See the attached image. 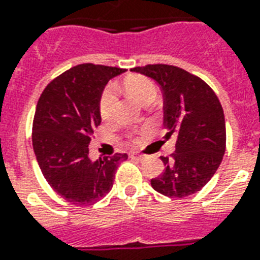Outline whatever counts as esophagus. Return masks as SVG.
Segmentation results:
<instances>
[{
	"mask_svg": "<svg viewBox=\"0 0 260 260\" xmlns=\"http://www.w3.org/2000/svg\"><path fill=\"white\" fill-rule=\"evenodd\" d=\"M130 157H133V159H137V160H144V156L137 155V153H132V155H130Z\"/></svg>",
	"mask_w": 260,
	"mask_h": 260,
	"instance_id": "1",
	"label": "esophagus"
}]
</instances>
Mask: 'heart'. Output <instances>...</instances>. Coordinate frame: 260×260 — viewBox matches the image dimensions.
<instances>
[{"mask_svg": "<svg viewBox=\"0 0 260 260\" xmlns=\"http://www.w3.org/2000/svg\"><path fill=\"white\" fill-rule=\"evenodd\" d=\"M123 87L128 94L133 95L136 100L142 104L151 103L156 97L157 89L155 83L149 78L142 77V75H132L123 81ZM116 104H118V90L115 85H107L100 95L99 101V112L103 120L109 122L115 118L116 112ZM132 141H136V138L130 136Z\"/></svg>", "mask_w": 260, "mask_h": 260, "instance_id": "heart-1", "label": "heart"}]
</instances>
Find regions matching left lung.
Segmentation results:
<instances>
[{
    "instance_id": "obj_1",
    "label": "left lung",
    "mask_w": 260,
    "mask_h": 260,
    "mask_svg": "<svg viewBox=\"0 0 260 260\" xmlns=\"http://www.w3.org/2000/svg\"><path fill=\"white\" fill-rule=\"evenodd\" d=\"M159 83L165 97V126L177 136L175 152L160 156L165 171L151 179L156 192L169 197H186L199 192L219 167L226 149L223 109L202 78L170 64L134 67Z\"/></svg>"
}]
</instances>
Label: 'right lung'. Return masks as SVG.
<instances>
[{"mask_svg": "<svg viewBox=\"0 0 260 260\" xmlns=\"http://www.w3.org/2000/svg\"><path fill=\"white\" fill-rule=\"evenodd\" d=\"M123 68L83 63L49 82L32 120V148L50 188L74 206H91L112 189L116 169L127 153L97 160L89 144L100 126L99 101L109 79Z\"/></svg>", "mask_w": 260, "mask_h": 260, "instance_id": "obj_1", "label": "right lung"}]
</instances>
